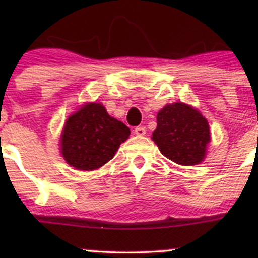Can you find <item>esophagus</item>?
<instances>
[{
  "label": "esophagus",
  "mask_w": 258,
  "mask_h": 258,
  "mask_svg": "<svg viewBox=\"0 0 258 258\" xmlns=\"http://www.w3.org/2000/svg\"><path fill=\"white\" fill-rule=\"evenodd\" d=\"M146 134V127L145 126H139L135 128V135H137V136H144Z\"/></svg>",
  "instance_id": "1"
}]
</instances>
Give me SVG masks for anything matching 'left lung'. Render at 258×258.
Segmentation results:
<instances>
[{"label": "left lung", "instance_id": "8db88e82", "mask_svg": "<svg viewBox=\"0 0 258 258\" xmlns=\"http://www.w3.org/2000/svg\"><path fill=\"white\" fill-rule=\"evenodd\" d=\"M152 140L165 157L182 166L201 162L210 142L207 119L194 107L176 102L157 113Z\"/></svg>", "mask_w": 258, "mask_h": 258}]
</instances>
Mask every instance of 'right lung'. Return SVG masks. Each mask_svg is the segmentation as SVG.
I'll use <instances>...</instances> for the list:
<instances>
[{
    "mask_svg": "<svg viewBox=\"0 0 258 258\" xmlns=\"http://www.w3.org/2000/svg\"><path fill=\"white\" fill-rule=\"evenodd\" d=\"M130 128L107 113L101 103H88L69 117L61 137V152L77 170L100 168L130 136Z\"/></svg>",
    "mask_w": 258,
    "mask_h": 258,
    "instance_id": "1",
    "label": "right lung"
}]
</instances>
